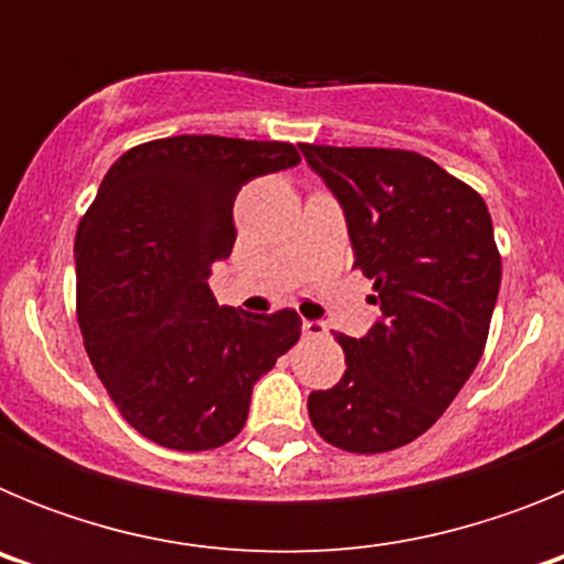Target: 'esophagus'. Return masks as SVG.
<instances>
[{"label": "esophagus", "instance_id": "34e87169", "mask_svg": "<svg viewBox=\"0 0 564 564\" xmlns=\"http://www.w3.org/2000/svg\"><path fill=\"white\" fill-rule=\"evenodd\" d=\"M302 330H305V336H311V338L327 336V325H322V322H311V318H305V322H302Z\"/></svg>", "mask_w": 564, "mask_h": 564}]
</instances>
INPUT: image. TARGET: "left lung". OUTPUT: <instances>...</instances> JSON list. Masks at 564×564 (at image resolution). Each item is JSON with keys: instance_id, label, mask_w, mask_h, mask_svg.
<instances>
[{"instance_id": "obj_1", "label": "left lung", "mask_w": 564, "mask_h": 564, "mask_svg": "<svg viewBox=\"0 0 564 564\" xmlns=\"http://www.w3.org/2000/svg\"><path fill=\"white\" fill-rule=\"evenodd\" d=\"M302 152L344 206L352 268L381 307L364 338L336 333L347 370L311 392V423L336 449L392 452L430 430L480 361L502 273L491 214L468 183L410 149Z\"/></svg>"}]
</instances>
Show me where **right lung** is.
Here are the masks:
<instances>
[{"instance_id": "add662e5", "label": "right lung", "mask_w": 564, "mask_h": 564, "mask_svg": "<svg viewBox=\"0 0 564 564\" xmlns=\"http://www.w3.org/2000/svg\"><path fill=\"white\" fill-rule=\"evenodd\" d=\"M302 161L293 143L174 134L109 166L76 234L87 356L132 430L208 452L242 432L251 390L302 336L296 311L251 316L208 288L231 257L242 183Z\"/></svg>"}]
</instances>
